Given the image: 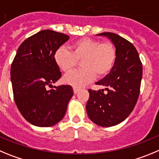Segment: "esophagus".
I'll list each match as a JSON object with an SVG mask.
<instances>
[{
	"instance_id": "34e87169",
	"label": "esophagus",
	"mask_w": 159,
	"mask_h": 159,
	"mask_svg": "<svg viewBox=\"0 0 159 159\" xmlns=\"http://www.w3.org/2000/svg\"><path fill=\"white\" fill-rule=\"evenodd\" d=\"M78 91H79V89H78V88H75V87H74V94L78 93Z\"/></svg>"
}]
</instances>
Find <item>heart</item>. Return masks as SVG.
Listing matches in <instances>:
<instances>
[{
    "instance_id": "1",
    "label": "heart",
    "mask_w": 159,
    "mask_h": 159,
    "mask_svg": "<svg viewBox=\"0 0 159 159\" xmlns=\"http://www.w3.org/2000/svg\"><path fill=\"white\" fill-rule=\"evenodd\" d=\"M116 53L109 43H102L93 39L84 38L73 43L70 50L60 47L54 54L57 66L67 73L73 69L78 60L81 68L66 74L64 82L75 88L89 84L96 78L105 76L111 71L115 63Z\"/></svg>"
}]
</instances>
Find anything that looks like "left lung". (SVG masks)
Segmentation results:
<instances>
[{"instance_id": "left-lung-1", "label": "left lung", "mask_w": 159, "mask_h": 159, "mask_svg": "<svg viewBox=\"0 0 159 159\" xmlns=\"http://www.w3.org/2000/svg\"><path fill=\"white\" fill-rule=\"evenodd\" d=\"M97 35L107 37L113 43L116 58L109 74L96 83L105 89H89L86 111L94 124L111 127L123 122L135 108L143 76L142 62L134 45L123 37L111 32Z\"/></svg>"}]
</instances>
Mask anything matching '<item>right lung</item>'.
Instances as JSON below:
<instances>
[{"instance_id":"1","label":"right lung","mask_w":159,"mask_h":159,"mask_svg":"<svg viewBox=\"0 0 159 159\" xmlns=\"http://www.w3.org/2000/svg\"><path fill=\"white\" fill-rule=\"evenodd\" d=\"M69 38L43 30L24 40L16 51L10 71L14 101L24 118L35 126L51 127L62 120L74 95L70 85L48 89L62 76L54 54Z\"/></svg>"}]
</instances>
